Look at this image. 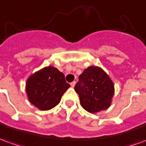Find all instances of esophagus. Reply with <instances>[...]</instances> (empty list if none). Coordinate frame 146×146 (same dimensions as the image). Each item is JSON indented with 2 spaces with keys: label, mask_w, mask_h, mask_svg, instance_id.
Instances as JSON below:
<instances>
[{
  "label": "esophagus",
  "mask_w": 146,
  "mask_h": 146,
  "mask_svg": "<svg viewBox=\"0 0 146 146\" xmlns=\"http://www.w3.org/2000/svg\"><path fill=\"white\" fill-rule=\"evenodd\" d=\"M75 81H74V82H72V83H71V87H74V86H75Z\"/></svg>",
  "instance_id": "obj_1"
}]
</instances>
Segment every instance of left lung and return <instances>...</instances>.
I'll return each instance as SVG.
<instances>
[{
  "label": "left lung",
  "mask_w": 146,
  "mask_h": 146,
  "mask_svg": "<svg viewBox=\"0 0 146 146\" xmlns=\"http://www.w3.org/2000/svg\"><path fill=\"white\" fill-rule=\"evenodd\" d=\"M75 90L81 106L90 113H97L110 106L114 88L112 80L102 68L89 67L79 75Z\"/></svg>",
  "instance_id": "1"
}]
</instances>
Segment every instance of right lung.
Segmentation results:
<instances>
[{"label":"right lung","mask_w":146,"mask_h":146,"mask_svg":"<svg viewBox=\"0 0 146 146\" xmlns=\"http://www.w3.org/2000/svg\"><path fill=\"white\" fill-rule=\"evenodd\" d=\"M70 87L65 76L57 68L44 67L29 77L26 92L30 102L42 110L52 109L60 103L61 97Z\"/></svg>","instance_id":"right-lung-1"}]
</instances>
